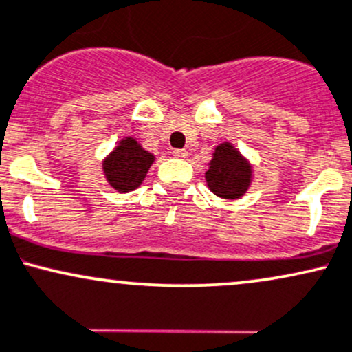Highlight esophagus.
<instances>
[{
	"label": "esophagus",
	"mask_w": 352,
	"mask_h": 352,
	"mask_svg": "<svg viewBox=\"0 0 352 352\" xmlns=\"http://www.w3.org/2000/svg\"><path fill=\"white\" fill-rule=\"evenodd\" d=\"M173 156L183 160V157L188 156V151H186V149H173Z\"/></svg>",
	"instance_id": "34e87169"
}]
</instances>
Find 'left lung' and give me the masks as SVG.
Segmentation results:
<instances>
[{
    "label": "left lung",
    "instance_id": "left-lung-1",
    "mask_svg": "<svg viewBox=\"0 0 352 352\" xmlns=\"http://www.w3.org/2000/svg\"><path fill=\"white\" fill-rule=\"evenodd\" d=\"M206 179L214 195L236 199L250 188L251 168L231 144H221L209 163Z\"/></svg>",
    "mask_w": 352,
    "mask_h": 352
}]
</instances>
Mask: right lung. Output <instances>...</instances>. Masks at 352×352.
Returning a JSON list of instances; mask_svg holds the SVG:
<instances>
[{"label":"right lung","mask_w":352,"mask_h":352,"mask_svg":"<svg viewBox=\"0 0 352 352\" xmlns=\"http://www.w3.org/2000/svg\"><path fill=\"white\" fill-rule=\"evenodd\" d=\"M155 156L144 151L133 138H126L104 161V175L116 191H133L143 183Z\"/></svg>","instance_id":"obj_1"}]
</instances>
